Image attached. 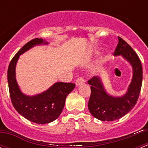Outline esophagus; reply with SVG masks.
Returning <instances> with one entry per match:
<instances>
[{
    "instance_id": "esophagus-1",
    "label": "esophagus",
    "mask_w": 148,
    "mask_h": 148,
    "mask_svg": "<svg viewBox=\"0 0 148 148\" xmlns=\"http://www.w3.org/2000/svg\"><path fill=\"white\" fill-rule=\"evenodd\" d=\"M84 82V78L83 77H79V78H77L75 84H76L77 86H78L80 85V84H83Z\"/></svg>"
}]
</instances>
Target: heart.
<instances>
[{"instance_id":"obj_1","label":"heart","mask_w":148,"mask_h":148,"mask_svg":"<svg viewBox=\"0 0 148 148\" xmlns=\"http://www.w3.org/2000/svg\"><path fill=\"white\" fill-rule=\"evenodd\" d=\"M96 53V54H97V53Z\"/></svg>"}]
</instances>
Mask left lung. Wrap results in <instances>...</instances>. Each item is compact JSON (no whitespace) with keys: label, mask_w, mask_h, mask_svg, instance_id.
I'll return each instance as SVG.
<instances>
[{"label":"left lung","mask_w":148,"mask_h":148,"mask_svg":"<svg viewBox=\"0 0 148 148\" xmlns=\"http://www.w3.org/2000/svg\"><path fill=\"white\" fill-rule=\"evenodd\" d=\"M119 43L115 56H121L133 67V78L127 92L121 97L109 95L104 90L100 77L94 76L87 82L91 94L88 101L90 113L101 121L119 119L130 112L137 102L142 83V66L136 52L125 40L118 37Z\"/></svg>","instance_id":"8db88e82"}]
</instances>
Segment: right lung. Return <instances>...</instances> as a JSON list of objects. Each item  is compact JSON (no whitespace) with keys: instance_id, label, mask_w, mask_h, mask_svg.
Masks as SVG:
<instances>
[{"instance_id":"right-lung-1","label":"right lung","mask_w":148,"mask_h":148,"mask_svg":"<svg viewBox=\"0 0 148 148\" xmlns=\"http://www.w3.org/2000/svg\"><path fill=\"white\" fill-rule=\"evenodd\" d=\"M47 44L42 38L29 41L13 57L7 72L10 98L15 109L29 121L41 125L52 122L58 118L64 107L66 96L75 86L73 83L56 82L40 94L29 96L21 92L15 78V66L19 56L34 46Z\"/></svg>"}]
</instances>
